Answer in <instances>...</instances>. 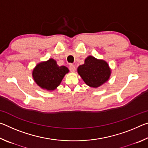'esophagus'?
<instances>
[{
	"label": "esophagus",
	"instance_id": "esophagus-1",
	"mask_svg": "<svg viewBox=\"0 0 148 148\" xmlns=\"http://www.w3.org/2000/svg\"><path fill=\"white\" fill-rule=\"evenodd\" d=\"M69 69L72 72H74L75 71H76V67H75L74 64H70V66H69Z\"/></svg>",
	"mask_w": 148,
	"mask_h": 148
}]
</instances>
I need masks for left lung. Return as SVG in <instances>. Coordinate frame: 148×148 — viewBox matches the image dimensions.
<instances>
[{
  "label": "left lung",
  "instance_id": "8db88e82",
  "mask_svg": "<svg viewBox=\"0 0 148 148\" xmlns=\"http://www.w3.org/2000/svg\"><path fill=\"white\" fill-rule=\"evenodd\" d=\"M77 71L86 84L92 88H97L107 82L112 73L106 61L92 56L87 57L84 64L79 65Z\"/></svg>",
  "mask_w": 148,
  "mask_h": 148
}]
</instances>
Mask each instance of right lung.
Instances as JSON below:
<instances>
[{"label":"right lung","instance_id":"add662e5","mask_svg":"<svg viewBox=\"0 0 148 148\" xmlns=\"http://www.w3.org/2000/svg\"><path fill=\"white\" fill-rule=\"evenodd\" d=\"M69 72L65 66H59L55 59L50 58L36 65L32 72L34 81L42 89L53 91L57 89L65 75Z\"/></svg>","mask_w":148,"mask_h":148}]
</instances>
